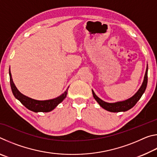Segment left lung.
Here are the masks:
<instances>
[{"label": "left lung", "mask_w": 157, "mask_h": 157, "mask_svg": "<svg viewBox=\"0 0 157 157\" xmlns=\"http://www.w3.org/2000/svg\"><path fill=\"white\" fill-rule=\"evenodd\" d=\"M147 70L148 66H147L144 79H143L141 86H140V88L139 89V91L136 92V94L133 95L132 98H129V99L124 101H121V102L109 103L107 102H105V101H103L102 100H101L100 98H98L97 95L95 94L94 91L92 90L94 98H95V100L97 101L98 104L100 105V107L105 109V110L111 111V112H121V111H126L130 109H132L136 104L138 101L140 100V98H141L143 94H144V92L145 91L147 84Z\"/></svg>", "instance_id": "left-lung-1"}]
</instances>
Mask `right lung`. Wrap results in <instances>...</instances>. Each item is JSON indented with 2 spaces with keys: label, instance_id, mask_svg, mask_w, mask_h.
I'll list each match as a JSON object with an SVG mask.
<instances>
[{
  "label": "right lung",
  "instance_id": "add662e5",
  "mask_svg": "<svg viewBox=\"0 0 157 157\" xmlns=\"http://www.w3.org/2000/svg\"><path fill=\"white\" fill-rule=\"evenodd\" d=\"M10 74V86H11L12 91L14 97L18 100L25 107L28 109L29 110L33 111L34 112H49L57 107V106L62 102L66 97L68 94V89L63 94L59 95V97L54 99L48 100H36L32 99L30 98L25 96L18 91L17 87L14 84L12 80V75L10 73V70L9 71Z\"/></svg>",
  "mask_w": 157,
  "mask_h": 157
}]
</instances>
